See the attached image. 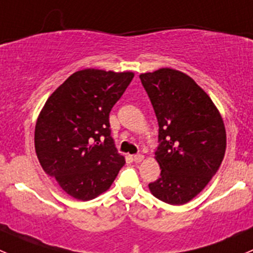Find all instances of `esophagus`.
I'll return each mask as SVG.
<instances>
[{
    "label": "esophagus",
    "instance_id": "esophagus-1",
    "mask_svg": "<svg viewBox=\"0 0 253 253\" xmlns=\"http://www.w3.org/2000/svg\"><path fill=\"white\" fill-rule=\"evenodd\" d=\"M132 159H133L134 163H141L142 160L144 159V157H143L142 154H137V155H133V158H132Z\"/></svg>",
    "mask_w": 253,
    "mask_h": 253
}]
</instances>
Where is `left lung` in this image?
<instances>
[{
  "label": "left lung",
  "mask_w": 253,
  "mask_h": 253,
  "mask_svg": "<svg viewBox=\"0 0 253 253\" xmlns=\"http://www.w3.org/2000/svg\"><path fill=\"white\" fill-rule=\"evenodd\" d=\"M139 78L159 125L154 158L162 171L148 187L163 202L185 205L208 185L223 162V117L211 96L181 71L159 68Z\"/></svg>",
  "instance_id": "1"
}]
</instances>
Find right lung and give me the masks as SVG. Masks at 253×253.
I'll use <instances>...</instances> for the list:
<instances>
[{
  "instance_id": "1",
  "label": "right lung",
  "mask_w": 253,
  "mask_h": 253,
  "mask_svg": "<svg viewBox=\"0 0 253 253\" xmlns=\"http://www.w3.org/2000/svg\"><path fill=\"white\" fill-rule=\"evenodd\" d=\"M133 77L131 71H77L38 116L34 144L40 165L76 200L106 192L126 163L110 136L109 114Z\"/></svg>"
}]
</instances>
